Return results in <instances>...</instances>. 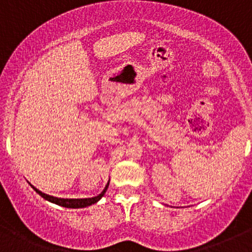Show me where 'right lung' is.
I'll list each match as a JSON object with an SVG mask.
<instances>
[{
  "mask_svg": "<svg viewBox=\"0 0 252 252\" xmlns=\"http://www.w3.org/2000/svg\"><path fill=\"white\" fill-rule=\"evenodd\" d=\"M32 186V185H31ZM108 186H109V181H108V184L105 185L104 190L101 192V193L98 194V196L96 197H91V198H58V197H54V196H49V194L47 193H43L42 191H39L38 189H36L34 186H32V189H33L34 191L37 192V193L39 194V196H42L43 198L47 199V201H49L51 203H55V204L58 205H61V207H64V208H73V209H75V208H85V207H89V205L91 204H94V203H97L99 201V199L102 198V197L104 196L105 191H107Z\"/></svg>",
  "mask_w": 252,
  "mask_h": 252,
  "instance_id": "obj_1",
  "label": "right lung"
}]
</instances>
